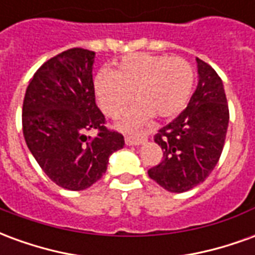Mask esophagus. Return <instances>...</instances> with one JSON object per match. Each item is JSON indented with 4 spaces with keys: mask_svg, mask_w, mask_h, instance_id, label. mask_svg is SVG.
<instances>
[{
    "mask_svg": "<svg viewBox=\"0 0 255 255\" xmlns=\"http://www.w3.org/2000/svg\"><path fill=\"white\" fill-rule=\"evenodd\" d=\"M147 142V136L146 135H139V136H126V143L128 146H139Z\"/></svg>",
    "mask_w": 255,
    "mask_h": 255,
    "instance_id": "obj_1",
    "label": "esophagus"
}]
</instances>
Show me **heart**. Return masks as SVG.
<instances>
[{
	"label": "heart",
	"instance_id": "1",
	"mask_svg": "<svg viewBox=\"0 0 255 255\" xmlns=\"http://www.w3.org/2000/svg\"><path fill=\"white\" fill-rule=\"evenodd\" d=\"M195 71L182 57L135 53L117 61L113 71H101L94 79L98 105L109 117H119L132 101L138 104L119 123L123 131H135L150 116L172 119L191 100Z\"/></svg>",
	"mask_w": 255,
	"mask_h": 255
}]
</instances>
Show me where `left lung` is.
<instances>
[{
    "label": "left lung",
    "instance_id": "obj_1",
    "mask_svg": "<svg viewBox=\"0 0 255 255\" xmlns=\"http://www.w3.org/2000/svg\"><path fill=\"white\" fill-rule=\"evenodd\" d=\"M199 82L187 108L154 136L162 160L150 168V179L171 192L191 190L212 173L224 147L230 122L223 80L197 58Z\"/></svg>",
    "mask_w": 255,
    "mask_h": 255
}]
</instances>
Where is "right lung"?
<instances>
[{
    "instance_id": "obj_1",
    "label": "right lung",
    "mask_w": 255,
    "mask_h": 255,
    "mask_svg": "<svg viewBox=\"0 0 255 255\" xmlns=\"http://www.w3.org/2000/svg\"><path fill=\"white\" fill-rule=\"evenodd\" d=\"M94 56L73 47L47 60L34 73L23 102L25 143L50 180L71 191L100 180L112 153L124 146V136L105 127L95 104ZM90 129L99 131L95 138L85 135Z\"/></svg>"
}]
</instances>
